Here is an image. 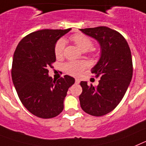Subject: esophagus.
I'll return each mask as SVG.
<instances>
[{
    "label": "esophagus",
    "mask_w": 146,
    "mask_h": 146,
    "mask_svg": "<svg viewBox=\"0 0 146 146\" xmlns=\"http://www.w3.org/2000/svg\"><path fill=\"white\" fill-rule=\"evenodd\" d=\"M79 83H80V80H79L78 78H76V84H78Z\"/></svg>",
    "instance_id": "obj_1"
}]
</instances>
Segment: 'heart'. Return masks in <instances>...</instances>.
I'll return each mask as SVG.
<instances>
[{
    "label": "heart",
    "instance_id": "obj_1",
    "mask_svg": "<svg viewBox=\"0 0 146 146\" xmlns=\"http://www.w3.org/2000/svg\"><path fill=\"white\" fill-rule=\"evenodd\" d=\"M70 40L82 50L85 52L92 48V40L83 34H76L70 36ZM65 42L63 40H59L55 46V55L56 58H60L64 54ZM87 67V63L84 61H72L64 64L66 73L71 76H78Z\"/></svg>",
    "mask_w": 146,
    "mask_h": 146
}]
</instances>
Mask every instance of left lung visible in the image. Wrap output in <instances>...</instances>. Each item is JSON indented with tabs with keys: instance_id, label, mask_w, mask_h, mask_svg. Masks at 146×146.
I'll return each mask as SVG.
<instances>
[{
	"instance_id": "obj_1",
	"label": "left lung",
	"mask_w": 146,
	"mask_h": 146,
	"mask_svg": "<svg viewBox=\"0 0 146 146\" xmlns=\"http://www.w3.org/2000/svg\"><path fill=\"white\" fill-rule=\"evenodd\" d=\"M100 45L101 56L92 73L101 77L96 87L81 82L80 105L86 113L103 116L119 104L126 93L133 74L131 50L125 38L106 26L80 29Z\"/></svg>"
}]
</instances>
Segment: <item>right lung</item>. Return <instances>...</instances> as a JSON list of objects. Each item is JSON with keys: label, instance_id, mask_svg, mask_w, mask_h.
Here are the masks:
<instances>
[{"label": "right lung", "instance_id": "add662e5", "mask_svg": "<svg viewBox=\"0 0 146 146\" xmlns=\"http://www.w3.org/2000/svg\"><path fill=\"white\" fill-rule=\"evenodd\" d=\"M43 29L31 33L19 42L12 61V78L23 106L41 118L57 116L64 109V100L75 78L66 75L57 81L48 75L56 61V42L69 32Z\"/></svg>", "mask_w": 146, "mask_h": 146}]
</instances>
